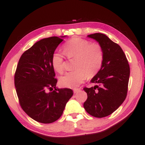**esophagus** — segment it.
<instances>
[{"label":"esophagus","instance_id":"34e87169","mask_svg":"<svg viewBox=\"0 0 145 145\" xmlns=\"http://www.w3.org/2000/svg\"><path fill=\"white\" fill-rule=\"evenodd\" d=\"M80 91V89H78H78H77V88H76V89L75 88V89H73V91H74V93H78V92H79Z\"/></svg>","mask_w":145,"mask_h":145}]
</instances>
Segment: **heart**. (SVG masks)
<instances>
[{
  "label": "heart",
  "mask_w": 145,
  "mask_h": 145,
  "mask_svg": "<svg viewBox=\"0 0 145 145\" xmlns=\"http://www.w3.org/2000/svg\"><path fill=\"white\" fill-rule=\"evenodd\" d=\"M63 51L69 59H75L74 69L76 70L66 73L59 78L63 87L74 88L86 78L93 77L101 68L103 62V52L99 44L92 43L80 37H73L65 44ZM54 71L62 73L64 68V59L58 52L53 54L51 59Z\"/></svg>",
  "instance_id": "obj_1"
}]
</instances>
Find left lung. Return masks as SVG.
Instances as JSON below:
<instances>
[{
  "mask_svg": "<svg viewBox=\"0 0 145 145\" xmlns=\"http://www.w3.org/2000/svg\"><path fill=\"white\" fill-rule=\"evenodd\" d=\"M88 37L95 40L101 46L103 62L97 74L91 80L95 86L84 88L88 95L84 107L92 116L103 118L114 112L125 99L129 65L121 47L105 35L94 33Z\"/></svg>",
  "mask_w": 145,
  "mask_h": 145,
  "instance_id": "left-lung-1",
  "label": "left lung"
}]
</instances>
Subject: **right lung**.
I'll return each mask as SVG.
<instances>
[{
    "label": "right lung",
    "mask_w": 145,
    "mask_h": 145,
    "mask_svg": "<svg viewBox=\"0 0 145 145\" xmlns=\"http://www.w3.org/2000/svg\"><path fill=\"white\" fill-rule=\"evenodd\" d=\"M65 37H52L37 42L22 54L17 66L14 84L20 106L39 122L57 120L73 95L71 89L56 88L57 80L51 63L52 55Z\"/></svg>",
    "instance_id": "obj_1"
}]
</instances>
